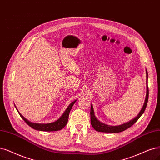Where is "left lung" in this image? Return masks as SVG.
I'll list each match as a JSON object with an SVG mask.
<instances>
[{
	"label": "left lung",
	"instance_id": "8db88e82",
	"mask_svg": "<svg viewBox=\"0 0 160 160\" xmlns=\"http://www.w3.org/2000/svg\"><path fill=\"white\" fill-rule=\"evenodd\" d=\"M146 82H147V86H146V96L145 102L143 105V107L142 108L141 111L138 115L134 118L133 119L131 120L130 121L125 122L124 124H122L121 125L119 126H110L108 125H106L102 122H100L99 120H98L97 118L94 114V111L92 104L91 105V109H90V116H91V125L93 127V128L96 130V131L98 132H109V133H117V132H120L125 131L126 129L132 126L134 124L137 122L139 118L142 116L144 113V112L146 108L148 101V96H149V90H148V75L147 70H146Z\"/></svg>",
	"mask_w": 160,
	"mask_h": 160
}]
</instances>
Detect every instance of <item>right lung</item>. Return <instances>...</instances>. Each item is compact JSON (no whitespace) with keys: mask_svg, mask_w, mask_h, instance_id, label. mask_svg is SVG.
Instances as JSON below:
<instances>
[{"mask_svg":"<svg viewBox=\"0 0 160 160\" xmlns=\"http://www.w3.org/2000/svg\"><path fill=\"white\" fill-rule=\"evenodd\" d=\"M77 100H74L73 102H72L68 105V107L67 108V109L66 110H65L62 115L60 118H59L58 120H57L56 121L53 122L47 123V124L34 123V122H32L30 121H28L20 114L18 110L17 109L16 106H15V108L17 109L18 112V113L20 115V117L23 119V120L24 121L29 127H31L33 129L37 130V131H59V130H61L62 128H63L65 126H66V125L68 122L70 111L71 109H72L73 105L74 104V103Z\"/></svg>","mask_w":160,"mask_h":160,"instance_id":"1","label":"right lung"}]
</instances>
